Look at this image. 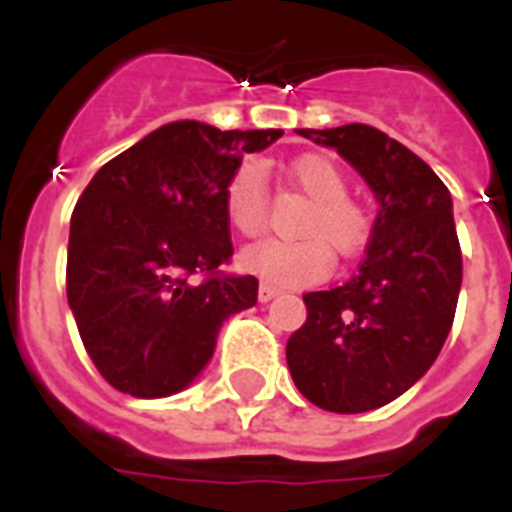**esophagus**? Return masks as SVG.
<instances>
[{
  "instance_id": "34e87169",
  "label": "esophagus",
  "mask_w": 512,
  "mask_h": 512,
  "mask_svg": "<svg viewBox=\"0 0 512 512\" xmlns=\"http://www.w3.org/2000/svg\"><path fill=\"white\" fill-rule=\"evenodd\" d=\"M281 289L279 287H273V284H260V289H257V297H260V303H271L273 297L279 295Z\"/></svg>"
}]
</instances>
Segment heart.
<instances>
[{
    "instance_id": "b5f03b06",
    "label": "heart",
    "mask_w": 512,
    "mask_h": 512,
    "mask_svg": "<svg viewBox=\"0 0 512 512\" xmlns=\"http://www.w3.org/2000/svg\"><path fill=\"white\" fill-rule=\"evenodd\" d=\"M289 180L313 201L305 215L300 233L305 239L281 241L265 239L241 249L239 265L247 273L279 284L300 287L327 279L332 271V250L350 257L364 249L369 241V215L348 196V175L332 156L305 154L287 167ZM225 217L241 236H257L268 223V185L265 172L257 162L236 167L223 191Z\"/></svg>"
}]
</instances>
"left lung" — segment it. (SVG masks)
Returning a JSON list of instances; mask_svg holds the SVG:
<instances>
[{"label": "left lung", "instance_id": "left-lung-1", "mask_svg": "<svg viewBox=\"0 0 512 512\" xmlns=\"http://www.w3.org/2000/svg\"><path fill=\"white\" fill-rule=\"evenodd\" d=\"M300 135L335 148L380 207L356 276L303 295L308 319L289 337L287 364L311 404L369 412L412 388L452 329L462 287L452 193L420 156L369 124Z\"/></svg>", "mask_w": 512, "mask_h": 512}]
</instances>
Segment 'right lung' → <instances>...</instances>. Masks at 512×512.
<instances>
[{
	"label": "right lung",
	"instance_id": "add662e5",
	"mask_svg": "<svg viewBox=\"0 0 512 512\" xmlns=\"http://www.w3.org/2000/svg\"><path fill=\"white\" fill-rule=\"evenodd\" d=\"M281 135L170 122L84 188L68 233V305L116 390L180 393L209 364L223 321L257 303L255 276L217 273L233 255L223 191L244 154Z\"/></svg>",
	"mask_w": 512,
	"mask_h": 512
}]
</instances>
